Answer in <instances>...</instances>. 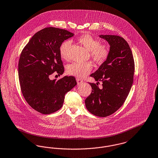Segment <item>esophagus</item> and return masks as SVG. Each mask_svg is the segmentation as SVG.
Instances as JSON below:
<instances>
[{
  "mask_svg": "<svg viewBox=\"0 0 158 158\" xmlns=\"http://www.w3.org/2000/svg\"><path fill=\"white\" fill-rule=\"evenodd\" d=\"M76 81H77V83L78 85L81 84L83 82V81L81 79H79V78H76Z\"/></svg>",
  "mask_w": 158,
  "mask_h": 158,
  "instance_id": "1",
  "label": "esophagus"
}]
</instances>
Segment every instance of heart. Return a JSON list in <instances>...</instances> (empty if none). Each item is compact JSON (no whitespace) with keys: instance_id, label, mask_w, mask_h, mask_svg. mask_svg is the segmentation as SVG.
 I'll use <instances>...</instances> for the list:
<instances>
[{"instance_id":"1","label":"heart","mask_w":158,"mask_h":158,"mask_svg":"<svg viewBox=\"0 0 158 158\" xmlns=\"http://www.w3.org/2000/svg\"><path fill=\"white\" fill-rule=\"evenodd\" d=\"M78 42L89 51L90 56L93 61L98 64H102L109 55L110 49L106 44H101V41L90 35L85 34L77 38ZM71 41L66 40L61 43L59 47V52L61 57L64 60L69 58ZM93 69L91 64L73 63L67 65L66 72L67 74L77 77L83 78L86 76Z\"/></svg>"}]
</instances>
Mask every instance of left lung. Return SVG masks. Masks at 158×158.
<instances>
[{
	"label": "left lung",
	"mask_w": 158,
	"mask_h": 158,
	"mask_svg": "<svg viewBox=\"0 0 158 158\" xmlns=\"http://www.w3.org/2000/svg\"><path fill=\"white\" fill-rule=\"evenodd\" d=\"M110 45L107 60L91 76L98 84L89 83L91 94L85 99L87 110L94 115L106 117L117 111L125 102L134 80L135 64L132 51L123 37L100 35Z\"/></svg>",
	"instance_id": "1"
}]
</instances>
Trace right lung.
Returning <instances> with one entry per match:
<instances>
[{"label": "right lung", "instance_id": "right-lung-1", "mask_svg": "<svg viewBox=\"0 0 158 158\" xmlns=\"http://www.w3.org/2000/svg\"><path fill=\"white\" fill-rule=\"evenodd\" d=\"M73 35L64 29L44 28L33 35L21 51L19 63L21 91L28 104L42 114L61 109L65 94L77 84L72 76L57 81L49 79L54 73L61 75L64 72L59 47Z\"/></svg>", "mask_w": 158, "mask_h": 158}]
</instances>
